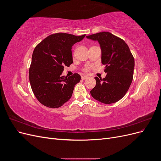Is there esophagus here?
<instances>
[{"label":"esophagus","mask_w":161,"mask_h":161,"mask_svg":"<svg viewBox=\"0 0 161 161\" xmlns=\"http://www.w3.org/2000/svg\"><path fill=\"white\" fill-rule=\"evenodd\" d=\"M87 78H88V77H87V76H85V75H82V76H81V79H82V80H85V79H87Z\"/></svg>","instance_id":"esophagus-1"}]
</instances>
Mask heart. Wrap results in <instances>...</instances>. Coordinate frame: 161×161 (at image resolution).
<instances>
[{
  "label": "heart",
  "mask_w": 161,
  "mask_h": 161,
  "mask_svg": "<svg viewBox=\"0 0 161 161\" xmlns=\"http://www.w3.org/2000/svg\"><path fill=\"white\" fill-rule=\"evenodd\" d=\"M90 70H91V67L90 66H86V67H85L84 69H83V70L85 72H89Z\"/></svg>",
  "instance_id": "1"
}]
</instances>
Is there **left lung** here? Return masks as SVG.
<instances>
[{
  "instance_id": "8db88e82",
  "label": "left lung",
  "mask_w": 161,
  "mask_h": 161,
  "mask_svg": "<svg viewBox=\"0 0 161 161\" xmlns=\"http://www.w3.org/2000/svg\"><path fill=\"white\" fill-rule=\"evenodd\" d=\"M86 37L99 43L101 62L107 73L103 79L95 77L96 85L91 91V95L101 103H114L123 98L132 82L134 56L127 43L109 32H99Z\"/></svg>"
}]
</instances>
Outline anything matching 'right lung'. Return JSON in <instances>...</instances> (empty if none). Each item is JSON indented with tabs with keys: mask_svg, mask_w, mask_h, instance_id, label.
<instances>
[{
	"mask_svg": "<svg viewBox=\"0 0 161 161\" xmlns=\"http://www.w3.org/2000/svg\"><path fill=\"white\" fill-rule=\"evenodd\" d=\"M85 36L66 33L47 36L35 47L32 54L29 77L31 89L37 99L50 108H58L72 97L80 76H62L64 66L72 64V46Z\"/></svg>",
	"mask_w": 161,
	"mask_h": 161,
	"instance_id": "add662e5",
	"label": "right lung"
}]
</instances>
